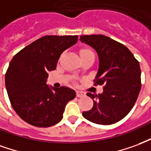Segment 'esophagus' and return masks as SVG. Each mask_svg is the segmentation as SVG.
Instances as JSON below:
<instances>
[{"mask_svg":"<svg viewBox=\"0 0 151 151\" xmlns=\"http://www.w3.org/2000/svg\"><path fill=\"white\" fill-rule=\"evenodd\" d=\"M85 96V93L83 92H80V91H76V96L77 97H82V96Z\"/></svg>","mask_w":151,"mask_h":151,"instance_id":"obj_1","label":"esophagus"}]
</instances>
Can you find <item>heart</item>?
<instances>
[{
    "instance_id": "heart-1",
    "label": "heart",
    "mask_w": 151,
    "mask_h": 151,
    "mask_svg": "<svg viewBox=\"0 0 151 151\" xmlns=\"http://www.w3.org/2000/svg\"><path fill=\"white\" fill-rule=\"evenodd\" d=\"M92 51L90 50H88V49H83V50H80V55H85V54H88V53H91Z\"/></svg>"
}]
</instances>
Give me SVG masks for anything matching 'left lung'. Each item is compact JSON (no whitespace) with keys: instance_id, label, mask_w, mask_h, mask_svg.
<instances>
[{"instance_id":"obj_1","label":"left lung","mask_w":151,"mask_h":151,"mask_svg":"<svg viewBox=\"0 0 151 151\" xmlns=\"http://www.w3.org/2000/svg\"><path fill=\"white\" fill-rule=\"evenodd\" d=\"M80 40L98 55L99 66L95 81L104 85L98 95L88 92L93 107L83 116L99 125H112L123 119L134 107L141 90L139 63L127 47L101 35H83Z\"/></svg>"}]
</instances>
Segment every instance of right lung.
Returning a JSON list of instances; mask_svg holds the SVG:
<instances>
[{"label": "right lung", "mask_w": 151, "mask_h": 151, "mask_svg": "<svg viewBox=\"0 0 151 151\" xmlns=\"http://www.w3.org/2000/svg\"><path fill=\"white\" fill-rule=\"evenodd\" d=\"M77 41L76 35L44 36L12 59L5 74V88L12 107L23 121L49 127L62 120L65 106L76 97V92L67 87L49 86L48 72L55 70L61 54Z\"/></svg>", "instance_id": "right-lung-1"}]
</instances>
